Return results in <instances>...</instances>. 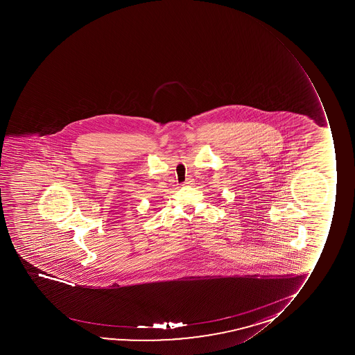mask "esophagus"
Here are the masks:
<instances>
[{"label": "esophagus", "mask_w": 355, "mask_h": 355, "mask_svg": "<svg viewBox=\"0 0 355 355\" xmlns=\"http://www.w3.org/2000/svg\"><path fill=\"white\" fill-rule=\"evenodd\" d=\"M192 182H193V180H192V178H187V180H185V182H184L183 185H191V184H192Z\"/></svg>", "instance_id": "34e87169"}]
</instances>
